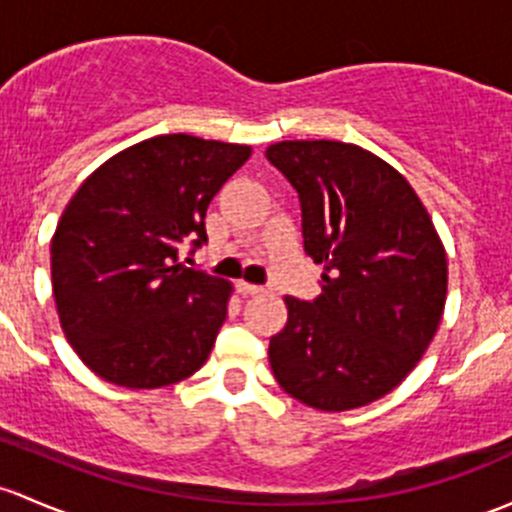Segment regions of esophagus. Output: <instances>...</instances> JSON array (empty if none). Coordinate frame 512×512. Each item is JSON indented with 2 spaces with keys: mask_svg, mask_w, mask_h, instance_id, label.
Returning a JSON list of instances; mask_svg holds the SVG:
<instances>
[{
  "mask_svg": "<svg viewBox=\"0 0 512 512\" xmlns=\"http://www.w3.org/2000/svg\"><path fill=\"white\" fill-rule=\"evenodd\" d=\"M238 289H240L242 294H260V292H265V289L257 287V284H250V282H238Z\"/></svg>",
  "mask_w": 512,
  "mask_h": 512,
  "instance_id": "obj_1",
  "label": "esophagus"
}]
</instances>
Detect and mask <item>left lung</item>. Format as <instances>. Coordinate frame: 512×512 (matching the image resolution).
<instances>
[{
  "label": "left lung",
  "mask_w": 512,
  "mask_h": 512,
  "mask_svg": "<svg viewBox=\"0 0 512 512\" xmlns=\"http://www.w3.org/2000/svg\"><path fill=\"white\" fill-rule=\"evenodd\" d=\"M267 159L297 188L306 255L324 265L314 301L284 297L270 338L279 387L324 412L395 390L437 333L446 252L405 176L358 144L294 139Z\"/></svg>",
  "instance_id": "8db88e82"
}]
</instances>
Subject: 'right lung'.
<instances>
[{
    "instance_id": "obj_1",
    "label": "right lung",
    "mask_w": 512,
    "mask_h": 512,
    "mask_svg": "<svg viewBox=\"0 0 512 512\" xmlns=\"http://www.w3.org/2000/svg\"><path fill=\"white\" fill-rule=\"evenodd\" d=\"M250 154L247 144L161 134L75 191L51 240L53 299L68 343L102 380L152 390L208 360L233 287L181 265L179 247L208 240V203Z\"/></svg>"
}]
</instances>
